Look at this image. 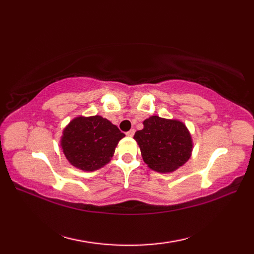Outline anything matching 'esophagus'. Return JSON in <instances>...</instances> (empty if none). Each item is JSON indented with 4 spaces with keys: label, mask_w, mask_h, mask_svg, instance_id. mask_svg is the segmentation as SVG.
<instances>
[{
    "label": "esophagus",
    "mask_w": 254,
    "mask_h": 254,
    "mask_svg": "<svg viewBox=\"0 0 254 254\" xmlns=\"http://www.w3.org/2000/svg\"><path fill=\"white\" fill-rule=\"evenodd\" d=\"M134 133H135V130H133V128H132V130L127 132V136H133Z\"/></svg>",
    "instance_id": "esophagus-1"
}]
</instances>
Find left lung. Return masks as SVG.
<instances>
[{"mask_svg": "<svg viewBox=\"0 0 254 254\" xmlns=\"http://www.w3.org/2000/svg\"><path fill=\"white\" fill-rule=\"evenodd\" d=\"M136 131L137 142L145 164L155 171L172 172L185 165L191 157L193 143L191 134L179 120H169L152 116Z\"/></svg>", "mask_w": 254, "mask_h": 254, "instance_id": "8db88e82", "label": "left lung"}]
</instances>
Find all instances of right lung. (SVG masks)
<instances>
[{
    "instance_id": "add662e5",
    "label": "right lung",
    "mask_w": 254,
    "mask_h": 254,
    "mask_svg": "<svg viewBox=\"0 0 254 254\" xmlns=\"http://www.w3.org/2000/svg\"><path fill=\"white\" fill-rule=\"evenodd\" d=\"M124 133L100 116L77 117L63 130L61 146L69 164L94 171L110 161Z\"/></svg>"
}]
</instances>
